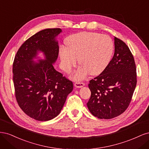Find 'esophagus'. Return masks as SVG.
Returning a JSON list of instances; mask_svg holds the SVG:
<instances>
[{
	"label": "esophagus",
	"mask_w": 149,
	"mask_h": 149,
	"mask_svg": "<svg viewBox=\"0 0 149 149\" xmlns=\"http://www.w3.org/2000/svg\"><path fill=\"white\" fill-rule=\"evenodd\" d=\"M85 85V84L83 82H79V81H78V82H76L74 83V86L76 88H81L83 86H84Z\"/></svg>",
	"instance_id": "esophagus-1"
}]
</instances>
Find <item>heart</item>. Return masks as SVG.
I'll return each mask as SVG.
<instances>
[{"label": "heart", "mask_w": 149, "mask_h": 149, "mask_svg": "<svg viewBox=\"0 0 149 149\" xmlns=\"http://www.w3.org/2000/svg\"><path fill=\"white\" fill-rule=\"evenodd\" d=\"M66 47L60 49L62 68L70 72L79 63L81 65L73 78L84 79L89 73L93 76L101 73L109 63L114 51L111 38L105 35L83 31L67 37Z\"/></svg>", "instance_id": "obj_1"}]
</instances>
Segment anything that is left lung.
<instances>
[{"label": "left lung", "instance_id": "obj_1", "mask_svg": "<svg viewBox=\"0 0 149 149\" xmlns=\"http://www.w3.org/2000/svg\"><path fill=\"white\" fill-rule=\"evenodd\" d=\"M114 45L109 63L88 84L91 94L87 106L99 119H109L123 114L129 106L137 84L136 66L131 52L116 37Z\"/></svg>", "mask_w": 149, "mask_h": 149}]
</instances>
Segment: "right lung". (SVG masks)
<instances>
[{
    "label": "right lung",
    "mask_w": 149,
    "mask_h": 149,
    "mask_svg": "<svg viewBox=\"0 0 149 149\" xmlns=\"http://www.w3.org/2000/svg\"><path fill=\"white\" fill-rule=\"evenodd\" d=\"M60 29H47L31 36L22 45L13 63V81L17 102L25 113L40 121L60 113L68 95L73 91L71 81L55 70L59 46L55 38ZM38 51L46 59L35 63Z\"/></svg>",
    "instance_id": "add662e5"
}]
</instances>
